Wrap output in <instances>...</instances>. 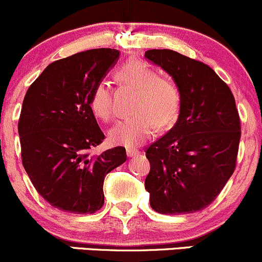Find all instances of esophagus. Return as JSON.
Returning <instances> with one entry per match:
<instances>
[{"label": "esophagus", "instance_id": "1", "mask_svg": "<svg viewBox=\"0 0 262 262\" xmlns=\"http://www.w3.org/2000/svg\"><path fill=\"white\" fill-rule=\"evenodd\" d=\"M126 154H127L128 157H135V156H139L140 151L135 150V148H127V150H126Z\"/></svg>", "mask_w": 262, "mask_h": 262}]
</instances>
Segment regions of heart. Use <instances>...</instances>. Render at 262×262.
<instances>
[{
  "mask_svg": "<svg viewBox=\"0 0 262 262\" xmlns=\"http://www.w3.org/2000/svg\"><path fill=\"white\" fill-rule=\"evenodd\" d=\"M116 81L136 90L134 114L120 120L110 131L115 145H141L151 136L156 125L168 127L179 117L182 95L179 83L170 76H160L150 64L139 60L123 63L116 71ZM90 108L97 119L108 121L112 116V94L105 82H98L90 96Z\"/></svg>",
  "mask_w": 262,
  "mask_h": 262,
  "instance_id": "obj_1",
  "label": "heart"
}]
</instances>
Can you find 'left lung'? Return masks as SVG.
<instances>
[{
    "label": "left lung",
    "mask_w": 262,
    "mask_h": 262,
    "mask_svg": "<svg viewBox=\"0 0 262 262\" xmlns=\"http://www.w3.org/2000/svg\"><path fill=\"white\" fill-rule=\"evenodd\" d=\"M145 57L179 83L181 111L172 128L146 148L150 205L164 215L206 209L235 171L241 123L230 87L201 61L171 50Z\"/></svg>",
    "instance_id": "left-lung-1"
}]
</instances>
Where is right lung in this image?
I'll use <instances>...</instances> for the list:
<instances>
[{"mask_svg":"<svg viewBox=\"0 0 262 262\" xmlns=\"http://www.w3.org/2000/svg\"><path fill=\"white\" fill-rule=\"evenodd\" d=\"M120 52L95 49L55 61L29 87L18 120L22 165L37 192L58 210L95 213L103 205V181L126 161L122 146L98 156L105 139L90 96Z\"/></svg>","mask_w":262,"mask_h":262,"instance_id":"obj_1","label":"right lung"}]
</instances>
